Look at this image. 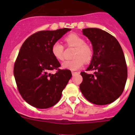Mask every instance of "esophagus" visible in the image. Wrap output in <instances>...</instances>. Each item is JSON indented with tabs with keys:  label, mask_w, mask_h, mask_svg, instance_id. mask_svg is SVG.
Instances as JSON below:
<instances>
[{
	"label": "esophagus",
	"mask_w": 135,
	"mask_h": 135,
	"mask_svg": "<svg viewBox=\"0 0 135 135\" xmlns=\"http://www.w3.org/2000/svg\"><path fill=\"white\" fill-rule=\"evenodd\" d=\"M78 73H77V72H73V71H72V74H73V76L75 75V74H77Z\"/></svg>",
	"instance_id": "1"
}]
</instances>
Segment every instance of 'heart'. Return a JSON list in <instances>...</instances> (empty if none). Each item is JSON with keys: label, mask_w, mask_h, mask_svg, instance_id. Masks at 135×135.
<instances>
[{"label": "heart", "mask_w": 135, "mask_h": 135, "mask_svg": "<svg viewBox=\"0 0 135 135\" xmlns=\"http://www.w3.org/2000/svg\"><path fill=\"white\" fill-rule=\"evenodd\" d=\"M66 46L75 47L74 59L65 61L62 62L63 69L71 70H76L84 65V62H88L91 61L93 57V47L85 43V39L80 35L71 33L65 38ZM51 54L53 56L59 61L65 59V46L59 42H55L51 46Z\"/></svg>", "instance_id": "heart-1"}]
</instances>
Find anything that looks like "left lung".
Here are the masks:
<instances>
[{
	"label": "left lung",
	"instance_id": "8db88e82",
	"mask_svg": "<svg viewBox=\"0 0 135 135\" xmlns=\"http://www.w3.org/2000/svg\"><path fill=\"white\" fill-rule=\"evenodd\" d=\"M93 46V57L86 71L81 72L80 91L90 103L105 105L115 101L124 90L127 68L123 51L114 36L97 28L82 30Z\"/></svg>",
	"mask_w": 135,
	"mask_h": 135
}]
</instances>
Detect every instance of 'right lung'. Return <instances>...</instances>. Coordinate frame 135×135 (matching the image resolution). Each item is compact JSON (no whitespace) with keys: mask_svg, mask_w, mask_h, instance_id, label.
<instances>
[{"mask_svg":"<svg viewBox=\"0 0 135 135\" xmlns=\"http://www.w3.org/2000/svg\"><path fill=\"white\" fill-rule=\"evenodd\" d=\"M71 29L41 31L23 44L13 66L17 89L27 103L37 108H48L59 101L72 77L70 70L59 69L61 64L51 54V46ZM55 70L56 73L50 72Z\"/></svg>","mask_w":135,"mask_h":135,"instance_id":"right-lung-1","label":"right lung"}]
</instances>
